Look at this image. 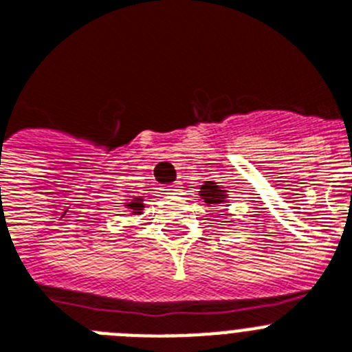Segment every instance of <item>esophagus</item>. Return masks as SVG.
<instances>
[{
	"label": "esophagus",
	"instance_id": "34e87169",
	"mask_svg": "<svg viewBox=\"0 0 352 352\" xmlns=\"http://www.w3.org/2000/svg\"><path fill=\"white\" fill-rule=\"evenodd\" d=\"M182 183H173V185L169 186H164V190L167 192V194H179L182 192Z\"/></svg>",
	"mask_w": 352,
	"mask_h": 352
}]
</instances>
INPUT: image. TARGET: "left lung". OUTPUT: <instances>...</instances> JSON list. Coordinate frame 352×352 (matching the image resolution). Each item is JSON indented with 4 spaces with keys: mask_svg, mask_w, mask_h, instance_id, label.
<instances>
[{
    "mask_svg": "<svg viewBox=\"0 0 352 352\" xmlns=\"http://www.w3.org/2000/svg\"><path fill=\"white\" fill-rule=\"evenodd\" d=\"M199 195L203 199V203L211 208H223L229 206V190H226L223 186L217 185L214 182H204V185L199 188Z\"/></svg>",
    "mask_w": 352,
    "mask_h": 352,
    "instance_id": "8db88e82",
    "label": "left lung"
}]
</instances>
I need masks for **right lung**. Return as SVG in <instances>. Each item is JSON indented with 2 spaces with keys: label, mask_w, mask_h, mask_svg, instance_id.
Returning <instances> with one entry per match:
<instances>
[{
  "label": "right lung",
  "mask_w": 352,
  "mask_h": 352,
  "mask_svg": "<svg viewBox=\"0 0 352 352\" xmlns=\"http://www.w3.org/2000/svg\"><path fill=\"white\" fill-rule=\"evenodd\" d=\"M126 211L130 214H142V210H144V197H132L125 203Z\"/></svg>",
  "instance_id": "right-lung-1"
}]
</instances>
